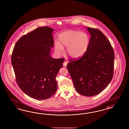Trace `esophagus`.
<instances>
[{
  "mask_svg": "<svg viewBox=\"0 0 129 129\" xmlns=\"http://www.w3.org/2000/svg\"><path fill=\"white\" fill-rule=\"evenodd\" d=\"M67 63H68V62H67V61H65L63 62V66L64 67H66L67 66Z\"/></svg>",
  "mask_w": 129,
  "mask_h": 129,
  "instance_id": "34e87169",
  "label": "esophagus"
}]
</instances>
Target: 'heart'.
Wrapping results in <instances>:
<instances>
[{
    "label": "heart",
    "instance_id": "obj_1",
    "mask_svg": "<svg viewBox=\"0 0 129 129\" xmlns=\"http://www.w3.org/2000/svg\"><path fill=\"white\" fill-rule=\"evenodd\" d=\"M90 44V37L85 32L68 30L58 36V43L55 44L54 50L56 54H62L63 47H67L66 52L71 57L78 58L87 52Z\"/></svg>",
    "mask_w": 129,
    "mask_h": 129
}]
</instances>
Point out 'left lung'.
Segmentation results:
<instances>
[{
    "instance_id": "obj_1",
    "label": "left lung",
    "mask_w": 129,
    "mask_h": 129,
    "mask_svg": "<svg viewBox=\"0 0 129 129\" xmlns=\"http://www.w3.org/2000/svg\"><path fill=\"white\" fill-rule=\"evenodd\" d=\"M91 38L87 52L79 59H70L67 68L80 94L96 95L103 91L113 75L114 54L110 41L99 29L87 28Z\"/></svg>"
}]
</instances>
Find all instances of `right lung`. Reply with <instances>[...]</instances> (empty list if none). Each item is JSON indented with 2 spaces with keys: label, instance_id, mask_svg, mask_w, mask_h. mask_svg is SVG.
Listing matches in <instances>:
<instances>
[{
  "label": "right lung",
  "instance_id": "obj_1",
  "mask_svg": "<svg viewBox=\"0 0 129 129\" xmlns=\"http://www.w3.org/2000/svg\"><path fill=\"white\" fill-rule=\"evenodd\" d=\"M48 26L38 27L22 37L14 46L11 62L17 84L21 90L36 100L47 99L57 90L56 76L64 58L50 56L54 45Z\"/></svg>",
  "mask_w": 129,
  "mask_h": 129
}]
</instances>
